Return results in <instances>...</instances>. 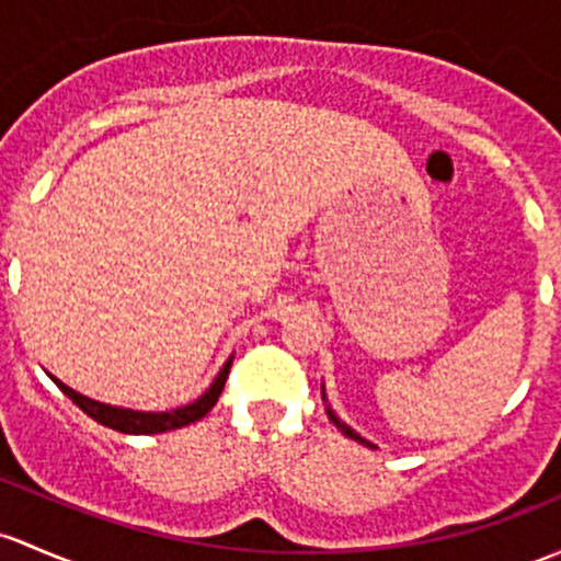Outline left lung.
Wrapping results in <instances>:
<instances>
[{"instance_id": "obj_1", "label": "left lung", "mask_w": 561, "mask_h": 561, "mask_svg": "<svg viewBox=\"0 0 561 561\" xmlns=\"http://www.w3.org/2000/svg\"><path fill=\"white\" fill-rule=\"evenodd\" d=\"M322 398H325V387H322ZM328 416H330V422H333V424H335V427H339V430H341V433H344V435H350V438H352V440H359V444H363V446H374V444H368V440H365V438H359V435L355 433V430H352V427H350V424H344V422H341V420H339V416H335V414H333V411H330V409H328Z\"/></svg>"}]
</instances>
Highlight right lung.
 I'll use <instances>...</instances> for the list:
<instances>
[{
  "label": "right lung",
  "mask_w": 561,
  "mask_h": 561,
  "mask_svg": "<svg viewBox=\"0 0 561 561\" xmlns=\"http://www.w3.org/2000/svg\"><path fill=\"white\" fill-rule=\"evenodd\" d=\"M231 363H233V357H228V363L222 365L220 374H217V379L211 381V387L206 389L202 398L193 400V403H187V405H182V409L161 411V414H152V411L117 409V405L99 403V400H91V398H85V394L75 392L72 387H67L64 381H58L56 376H50V379L56 381L58 389H61V392L67 394L75 405H78V409L85 411L91 420L104 424V427H112V430H117V433H128V435H152V433H167V430L185 427V424L198 422L202 416L209 414L211 405H215L217 398H220L222 387H226Z\"/></svg>",
  "instance_id": "1"
}]
</instances>
